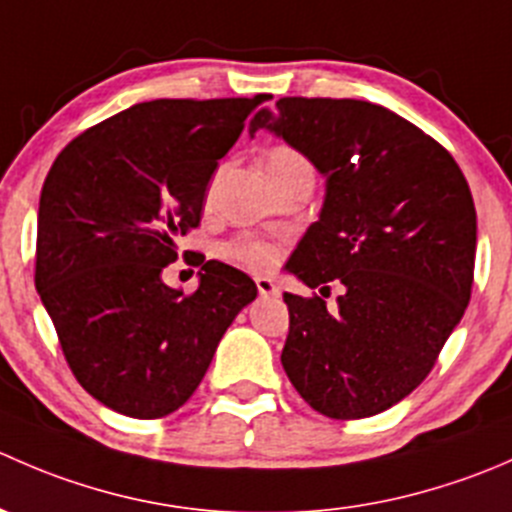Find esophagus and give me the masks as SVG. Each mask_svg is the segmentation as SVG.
<instances>
[{
	"label": "esophagus",
	"mask_w": 512,
	"mask_h": 512,
	"mask_svg": "<svg viewBox=\"0 0 512 512\" xmlns=\"http://www.w3.org/2000/svg\"><path fill=\"white\" fill-rule=\"evenodd\" d=\"M255 285L260 297H280V287H277L275 280H270V277H257Z\"/></svg>",
	"instance_id": "34e87169"
}]
</instances>
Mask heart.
Here are the masks:
<instances>
[{
    "label": "heart",
    "mask_w": 512,
    "mask_h": 512,
    "mask_svg": "<svg viewBox=\"0 0 512 512\" xmlns=\"http://www.w3.org/2000/svg\"><path fill=\"white\" fill-rule=\"evenodd\" d=\"M302 156H299L294 148L287 146H275L270 153H267L265 165L267 170H275L282 168V165H292V163H302ZM213 190H215V178L210 180L208 185V193H205V200L213 198ZM225 257L227 260L237 262V265L247 267V270H270L272 265L277 262V247L272 242L260 240V237H252V235H240L235 240H230L225 245Z\"/></svg>",
    "instance_id": "1"
}]
</instances>
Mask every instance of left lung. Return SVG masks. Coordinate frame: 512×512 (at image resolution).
Listing matches in <instances>:
<instances>
[{
  "label": "left lung",
  "mask_w": 512,
  "mask_h": 512,
  "mask_svg": "<svg viewBox=\"0 0 512 512\" xmlns=\"http://www.w3.org/2000/svg\"><path fill=\"white\" fill-rule=\"evenodd\" d=\"M260 128L327 178L319 220L287 262L322 297L285 292L282 366L319 414H381L426 379L468 307L471 188L441 143L369 101L287 96L252 118V136ZM332 281L343 292L327 310Z\"/></svg>",
  "instance_id": "left-lung-1"
}]
</instances>
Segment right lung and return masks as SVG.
I'll return each instance as SVG.
<instances>
[{
  "label": "right lung",
  "mask_w": 512,
  "mask_h": 512,
  "mask_svg": "<svg viewBox=\"0 0 512 512\" xmlns=\"http://www.w3.org/2000/svg\"><path fill=\"white\" fill-rule=\"evenodd\" d=\"M267 98L136 103L76 136L46 175L36 292L76 381L118 414L180 409L257 297L245 272L218 260L203 262L190 294L160 275L200 225L218 160Z\"/></svg>",
  "instance_id": "obj_1"
}]
</instances>
